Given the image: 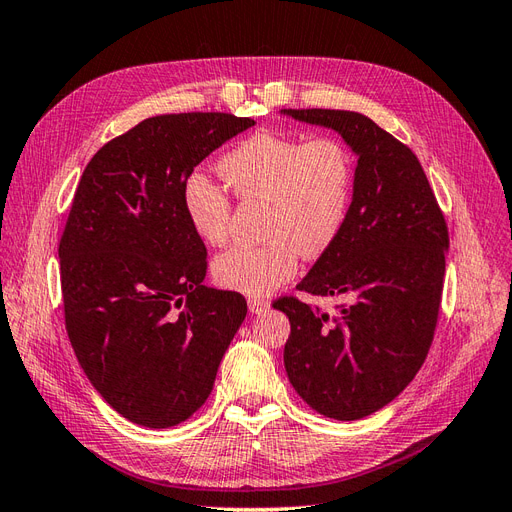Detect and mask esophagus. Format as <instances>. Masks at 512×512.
<instances>
[{
    "instance_id": "34e87169",
    "label": "esophagus",
    "mask_w": 512,
    "mask_h": 512,
    "mask_svg": "<svg viewBox=\"0 0 512 512\" xmlns=\"http://www.w3.org/2000/svg\"><path fill=\"white\" fill-rule=\"evenodd\" d=\"M247 305H250L252 314H265L269 309V301L262 299V297H250V299H247Z\"/></svg>"
}]
</instances>
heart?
<instances>
[{
    "label": "heart",
    "mask_w": 512,
    "mask_h": 512,
    "mask_svg": "<svg viewBox=\"0 0 512 512\" xmlns=\"http://www.w3.org/2000/svg\"><path fill=\"white\" fill-rule=\"evenodd\" d=\"M224 183L243 203H265L262 245L228 247L213 260L222 288L267 294L297 273L299 252L318 258L329 252L348 222L354 194V158L333 136L256 132L226 151L218 162ZM183 209L196 235L222 245L230 235L228 196L205 179H190Z\"/></svg>",
    "instance_id": "obj_1"
}]
</instances>
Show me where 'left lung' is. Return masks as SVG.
<instances>
[{"label": "left lung", "mask_w": 512, "mask_h": 512, "mask_svg": "<svg viewBox=\"0 0 512 512\" xmlns=\"http://www.w3.org/2000/svg\"><path fill=\"white\" fill-rule=\"evenodd\" d=\"M284 113L333 128L359 156L342 235L297 284L346 303L327 314L292 294L273 301L290 320L284 365L294 391L324 416L356 421L391 404L427 359L448 228L421 162L378 123L333 108Z\"/></svg>", "instance_id": "8db88e82"}]
</instances>
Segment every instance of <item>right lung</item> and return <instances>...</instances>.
<instances>
[{"label": "right lung", "mask_w": 512, "mask_h": 512, "mask_svg": "<svg viewBox=\"0 0 512 512\" xmlns=\"http://www.w3.org/2000/svg\"><path fill=\"white\" fill-rule=\"evenodd\" d=\"M254 119L158 115L85 166L59 239L70 344L94 389L128 421L183 423L213 391L247 314L239 292L203 286L207 247L183 192L194 166Z\"/></svg>", "instance_id": "obj_1"}]
</instances>
